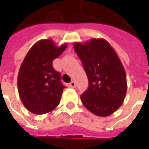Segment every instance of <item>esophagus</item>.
I'll use <instances>...</instances> for the list:
<instances>
[{
    "label": "esophagus",
    "mask_w": 149,
    "mask_h": 149,
    "mask_svg": "<svg viewBox=\"0 0 149 149\" xmlns=\"http://www.w3.org/2000/svg\"><path fill=\"white\" fill-rule=\"evenodd\" d=\"M69 86L71 88L76 87V83H75V81H71V82L69 83Z\"/></svg>",
    "instance_id": "34e87169"
}]
</instances>
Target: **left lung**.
I'll return each mask as SVG.
<instances>
[{
	"label": "left lung",
	"mask_w": 149,
	"mask_h": 149,
	"mask_svg": "<svg viewBox=\"0 0 149 149\" xmlns=\"http://www.w3.org/2000/svg\"><path fill=\"white\" fill-rule=\"evenodd\" d=\"M88 79V88L81 96L84 106L98 116L112 115L121 106L127 92L125 68L109 43L102 38L75 42Z\"/></svg>",
	"instance_id": "obj_1"
}]
</instances>
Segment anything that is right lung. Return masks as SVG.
I'll list each match as a JSON object with an SVG mask.
<instances>
[{"label": "right lung", "mask_w": 149, "mask_h": 149, "mask_svg": "<svg viewBox=\"0 0 149 149\" xmlns=\"http://www.w3.org/2000/svg\"><path fill=\"white\" fill-rule=\"evenodd\" d=\"M67 46H58L52 40H40L32 46L23 60L18 72V93L29 112L41 115L58 106L65 86L61 82L60 72L52 67V61Z\"/></svg>", "instance_id": "1"}]
</instances>
